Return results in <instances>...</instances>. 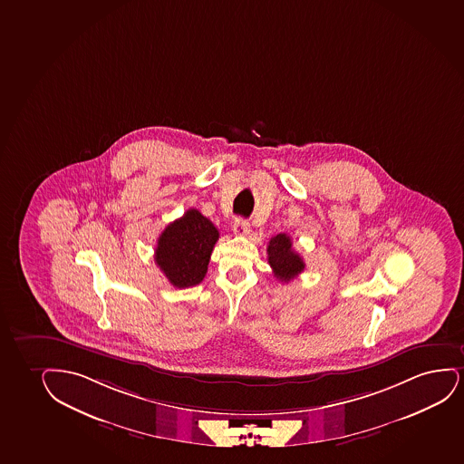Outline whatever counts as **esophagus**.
I'll list each match as a JSON object with an SVG mask.
<instances>
[{"instance_id": "esophagus-1", "label": "esophagus", "mask_w": 464, "mask_h": 464, "mask_svg": "<svg viewBox=\"0 0 464 464\" xmlns=\"http://www.w3.org/2000/svg\"><path fill=\"white\" fill-rule=\"evenodd\" d=\"M234 234L238 235V237H247L251 234V224L247 223L246 219H243V218L235 219Z\"/></svg>"}]
</instances>
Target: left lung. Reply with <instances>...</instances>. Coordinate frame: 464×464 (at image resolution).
I'll return each mask as SVG.
<instances>
[{"mask_svg":"<svg viewBox=\"0 0 464 464\" xmlns=\"http://www.w3.org/2000/svg\"><path fill=\"white\" fill-rule=\"evenodd\" d=\"M268 264L279 281L288 282L304 271V260L295 253L292 238L287 234H277L266 247Z\"/></svg>","mask_w":464,"mask_h":464,"instance_id":"1","label":"left lung"}]
</instances>
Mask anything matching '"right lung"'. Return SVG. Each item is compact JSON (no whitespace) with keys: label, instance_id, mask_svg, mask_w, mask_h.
<instances>
[{"label":"right lung","instance_id":"1","mask_svg":"<svg viewBox=\"0 0 464 464\" xmlns=\"http://www.w3.org/2000/svg\"><path fill=\"white\" fill-rule=\"evenodd\" d=\"M219 232L199 210L189 208L166 227L157 241L155 264L177 288L198 285L206 277Z\"/></svg>","mask_w":464,"mask_h":464}]
</instances>
